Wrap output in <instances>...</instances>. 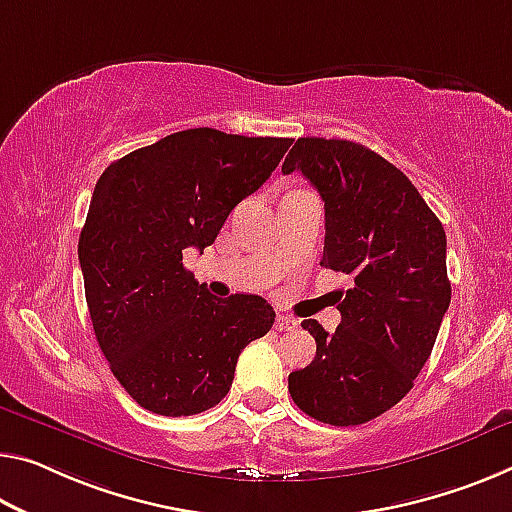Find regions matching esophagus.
Returning <instances> with one entry per match:
<instances>
[{"label": "esophagus", "instance_id": "obj_1", "mask_svg": "<svg viewBox=\"0 0 512 512\" xmlns=\"http://www.w3.org/2000/svg\"><path fill=\"white\" fill-rule=\"evenodd\" d=\"M297 325H300V322L290 316H283V313H279L277 320H274V327H277L279 332H293V329H297Z\"/></svg>", "mask_w": 512, "mask_h": 512}]
</instances>
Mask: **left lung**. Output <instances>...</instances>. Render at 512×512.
<instances>
[{
    "label": "left lung",
    "mask_w": 512,
    "mask_h": 512,
    "mask_svg": "<svg viewBox=\"0 0 512 512\" xmlns=\"http://www.w3.org/2000/svg\"><path fill=\"white\" fill-rule=\"evenodd\" d=\"M281 171H302L325 201L320 265L355 279L334 334L302 322L316 357L288 391L313 419L359 426L400 403L430 357L451 304L444 226L403 171L355 141L297 139Z\"/></svg>",
    "instance_id": "obj_1"
}]
</instances>
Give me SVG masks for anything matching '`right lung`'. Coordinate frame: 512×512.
I'll return each mask as SVG.
<instances>
[{
  "label": "right lung",
  "instance_id": "add662e5",
  "mask_svg": "<svg viewBox=\"0 0 512 512\" xmlns=\"http://www.w3.org/2000/svg\"><path fill=\"white\" fill-rule=\"evenodd\" d=\"M290 144L192 128L137 148L98 178L77 247L86 304L109 368L144 410L215 407L240 352L272 329L263 297L210 295L183 254L215 242Z\"/></svg>",
  "mask_w": 512,
  "mask_h": 512
}]
</instances>
